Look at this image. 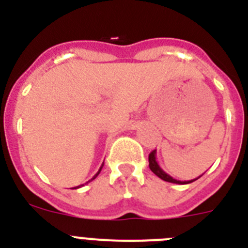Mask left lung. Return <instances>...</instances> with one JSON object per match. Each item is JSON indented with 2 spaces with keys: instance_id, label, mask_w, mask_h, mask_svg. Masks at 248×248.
I'll return each mask as SVG.
<instances>
[{
  "instance_id": "left-lung-1",
  "label": "left lung",
  "mask_w": 248,
  "mask_h": 248,
  "mask_svg": "<svg viewBox=\"0 0 248 248\" xmlns=\"http://www.w3.org/2000/svg\"><path fill=\"white\" fill-rule=\"evenodd\" d=\"M149 168H150L151 171L154 172V174L156 175L157 177H160L161 180L168 181V183H172V184H180V185H185V184L194 183L195 180H198L199 177L202 176V175H200V176L196 177V179H194V180H189V181L176 180V179L171 177L169 174H166V172L164 171L163 169L160 168V165H159V164H157V161H156V150L151 151L150 154H149Z\"/></svg>"
}]
</instances>
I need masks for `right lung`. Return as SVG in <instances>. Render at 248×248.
I'll list each match as a JSON object with an SVG mask.
<instances>
[{
	"mask_svg": "<svg viewBox=\"0 0 248 248\" xmlns=\"http://www.w3.org/2000/svg\"><path fill=\"white\" fill-rule=\"evenodd\" d=\"M102 168H103V165H102V166H100V169H99V171H98V172H97V174L94 175V177H93V179H92V180H94V179H95V177H97V176H98V175H99V172H100V170H102ZM89 181H91V180H89ZM89 181H88V183H89ZM78 187H79V186H77L76 189H78Z\"/></svg>",
	"mask_w": 248,
	"mask_h": 248,
	"instance_id": "right-lung-1",
	"label": "right lung"
}]
</instances>
